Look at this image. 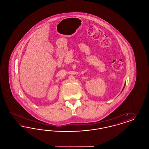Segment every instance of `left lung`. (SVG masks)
<instances>
[{"label":"left lung","instance_id":"obj_1","mask_svg":"<svg viewBox=\"0 0 149 149\" xmlns=\"http://www.w3.org/2000/svg\"><path fill=\"white\" fill-rule=\"evenodd\" d=\"M125 85H126V84H125V86H124V87H123V89H122V91H123V89H124V88H125Z\"/></svg>","mask_w":149,"mask_h":149}]
</instances>
